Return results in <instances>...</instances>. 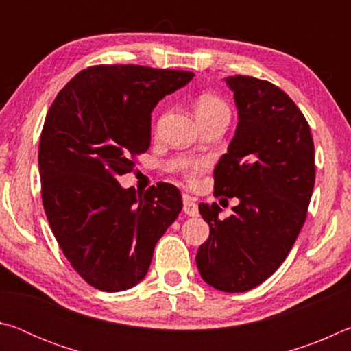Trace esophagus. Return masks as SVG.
<instances>
[{
	"mask_svg": "<svg viewBox=\"0 0 351 351\" xmlns=\"http://www.w3.org/2000/svg\"><path fill=\"white\" fill-rule=\"evenodd\" d=\"M184 212L187 213L189 217H197L198 215V204L195 203V199L192 198V197H189V195H186V197H184Z\"/></svg>",
	"mask_w": 351,
	"mask_h": 351,
	"instance_id": "obj_1",
	"label": "esophagus"
}]
</instances>
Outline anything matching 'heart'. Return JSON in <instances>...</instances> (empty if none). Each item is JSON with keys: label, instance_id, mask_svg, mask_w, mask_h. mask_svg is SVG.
<instances>
[{"label": "heart", "instance_id": "b5f03b06", "mask_svg": "<svg viewBox=\"0 0 351 351\" xmlns=\"http://www.w3.org/2000/svg\"><path fill=\"white\" fill-rule=\"evenodd\" d=\"M195 112H197V117L201 123L212 121V119L217 117H230V110L228 104L218 96H213V94H203V96H199L197 104H195ZM204 161L195 162L189 170L190 178L197 176L199 171L204 170Z\"/></svg>", "mask_w": 351, "mask_h": 351}]
</instances>
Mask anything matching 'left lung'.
Returning a JSON list of instances; mask_svg holds the SVG:
<instances>
[{
    "instance_id": "left-lung-1",
    "label": "left lung",
    "mask_w": 351,
    "mask_h": 351,
    "mask_svg": "<svg viewBox=\"0 0 351 351\" xmlns=\"http://www.w3.org/2000/svg\"><path fill=\"white\" fill-rule=\"evenodd\" d=\"M239 123L213 170L215 195L239 198L234 213L201 203L210 228L199 246L203 280L224 293H245L274 274L305 223L316 167L311 130L280 88L247 75L224 79Z\"/></svg>"
}]
</instances>
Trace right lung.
Listing matches in <instances>:
<instances>
[{"label":"right lung","instance_id":"obj_1","mask_svg":"<svg viewBox=\"0 0 351 351\" xmlns=\"http://www.w3.org/2000/svg\"><path fill=\"white\" fill-rule=\"evenodd\" d=\"M193 79L189 71L100 64L80 71L47 111L38 169L47 221L73 268L106 293L138 285L182 209L175 186L145 193L117 178L152 141V111Z\"/></svg>","mask_w":351,"mask_h":351}]
</instances>
